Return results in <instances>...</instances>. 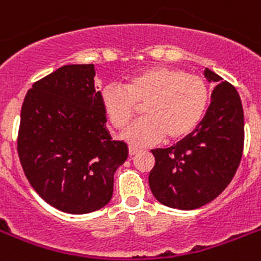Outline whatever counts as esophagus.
I'll return each mask as SVG.
<instances>
[{
	"label": "esophagus",
	"mask_w": 261,
	"mask_h": 261,
	"mask_svg": "<svg viewBox=\"0 0 261 261\" xmlns=\"http://www.w3.org/2000/svg\"><path fill=\"white\" fill-rule=\"evenodd\" d=\"M139 153V149L137 148H133V147H129V156L133 158V156H136Z\"/></svg>",
	"instance_id": "34e87169"
}]
</instances>
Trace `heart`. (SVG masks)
<instances>
[{"mask_svg":"<svg viewBox=\"0 0 261 261\" xmlns=\"http://www.w3.org/2000/svg\"><path fill=\"white\" fill-rule=\"evenodd\" d=\"M209 99L203 79L167 66L141 70L129 79L126 89L108 85L101 91L102 106L114 128H124L143 106L144 118L121 133V139L135 147L152 145L163 137L166 143L187 137L205 116Z\"/></svg>","mask_w":261,"mask_h":261,"instance_id":"1","label":"heart"}]
</instances>
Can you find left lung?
I'll use <instances>...</instances> for the list:
<instances>
[{
    "mask_svg": "<svg viewBox=\"0 0 261 261\" xmlns=\"http://www.w3.org/2000/svg\"><path fill=\"white\" fill-rule=\"evenodd\" d=\"M216 83L210 105L198 126L176 145L153 149L148 176L153 197L163 205L193 210L220 195L236 174L244 148V112L234 87L209 68Z\"/></svg>",
    "mask_w": 261,
    "mask_h": 261,
    "instance_id": "1",
    "label": "left lung"
}]
</instances>
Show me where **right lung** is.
I'll use <instances>...</instances> for the list:
<instances>
[{"mask_svg":"<svg viewBox=\"0 0 261 261\" xmlns=\"http://www.w3.org/2000/svg\"><path fill=\"white\" fill-rule=\"evenodd\" d=\"M94 64H66L33 83L21 108L17 151L25 176L55 209L86 214L109 203L128 145L106 128Z\"/></svg>","mask_w":261,"mask_h":261,"instance_id":"right-lung-1","label":"right lung"}]
</instances>
